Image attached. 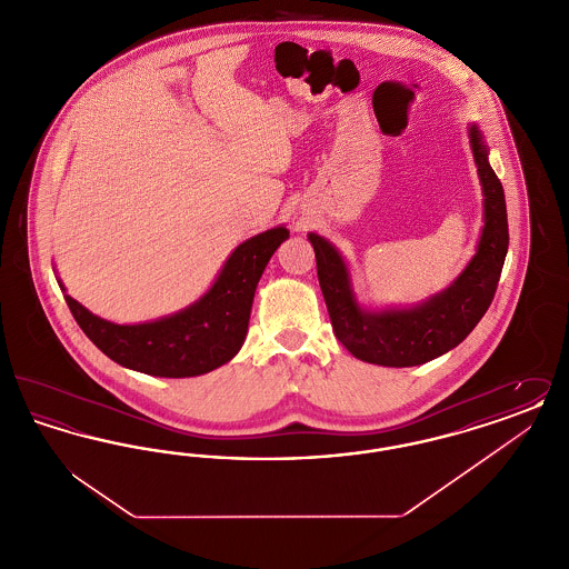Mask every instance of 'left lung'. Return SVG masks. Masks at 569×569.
I'll use <instances>...</instances> for the list:
<instances>
[{"instance_id": "obj_1", "label": "left lung", "mask_w": 569, "mask_h": 569, "mask_svg": "<svg viewBox=\"0 0 569 569\" xmlns=\"http://www.w3.org/2000/svg\"><path fill=\"white\" fill-rule=\"evenodd\" d=\"M471 149L485 190V230L469 267L429 302L401 311L365 313L353 300L348 271L337 249L322 237L309 234L335 335L356 358L381 367L429 362L457 348L487 313L506 262L510 232L503 188L488 163L478 128H471Z\"/></svg>"}]
</instances>
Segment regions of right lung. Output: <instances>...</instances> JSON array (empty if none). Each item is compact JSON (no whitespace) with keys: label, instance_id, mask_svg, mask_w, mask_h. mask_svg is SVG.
<instances>
[{"label":"right lung","instance_id":"obj_1","mask_svg":"<svg viewBox=\"0 0 569 569\" xmlns=\"http://www.w3.org/2000/svg\"><path fill=\"white\" fill-rule=\"evenodd\" d=\"M288 234L279 226L239 244L204 297L158 322L110 325L63 297L82 332L117 365L158 378L202 376L241 350L256 286Z\"/></svg>","mask_w":569,"mask_h":569}]
</instances>
